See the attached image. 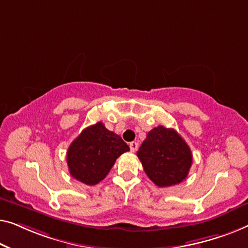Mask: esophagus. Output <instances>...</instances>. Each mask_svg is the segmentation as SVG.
I'll return each mask as SVG.
<instances>
[{
  "mask_svg": "<svg viewBox=\"0 0 248 248\" xmlns=\"http://www.w3.org/2000/svg\"><path fill=\"white\" fill-rule=\"evenodd\" d=\"M129 147H130L131 152L135 153L138 149V142L137 141H131L130 144H129Z\"/></svg>",
  "mask_w": 248,
  "mask_h": 248,
  "instance_id": "obj_1",
  "label": "esophagus"
}]
</instances>
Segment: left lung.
Returning <instances> with one entry per match:
<instances>
[{
	"label": "left lung",
	"instance_id": "8db88e82",
	"mask_svg": "<svg viewBox=\"0 0 248 248\" xmlns=\"http://www.w3.org/2000/svg\"><path fill=\"white\" fill-rule=\"evenodd\" d=\"M137 156L145 173L159 187L182 182L192 165V153L186 140L174 129L163 125L148 132Z\"/></svg>",
	"mask_w": 248,
	"mask_h": 248
}]
</instances>
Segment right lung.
<instances>
[{
	"label": "right lung",
	"instance_id": "1",
	"mask_svg": "<svg viewBox=\"0 0 248 248\" xmlns=\"http://www.w3.org/2000/svg\"><path fill=\"white\" fill-rule=\"evenodd\" d=\"M128 151L129 146L120 136L108 130L102 123L90 125L69 145L66 156L69 173L86 186H95Z\"/></svg>",
	"mask_w": 248,
	"mask_h": 248
}]
</instances>
